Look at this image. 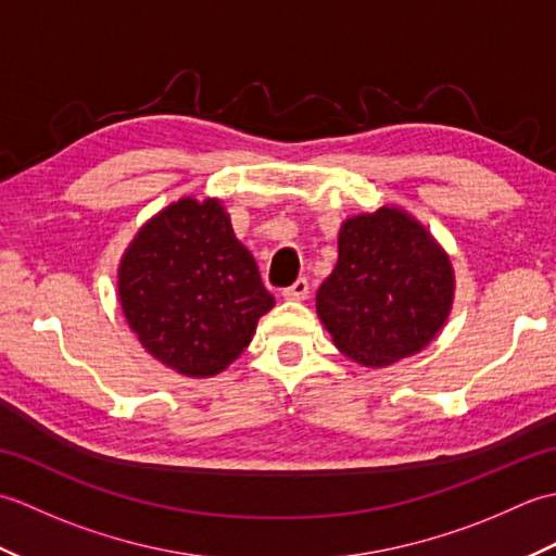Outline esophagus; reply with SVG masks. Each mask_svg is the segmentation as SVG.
Listing matches in <instances>:
<instances>
[{"mask_svg":"<svg viewBox=\"0 0 556 556\" xmlns=\"http://www.w3.org/2000/svg\"><path fill=\"white\" fill-rule=\"evenodd\" d=\"M308 291H311L308 279L301 277V279L293 281L291 287H287L285 291H281V296H285L287 301H303L305 296H308Z\"/></svg>","mask_w":556,"mask_h":556,"instance_id":"1","label":"esophagus"}]
</instances>
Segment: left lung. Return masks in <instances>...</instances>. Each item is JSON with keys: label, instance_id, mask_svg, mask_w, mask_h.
<instances>
[{"label": "left lung", "instance_id": "obj_1", "mask_svg": "<svg viewBox=\"0 0 556 556\" xmlns=\"http://www.w3.org/2000/svg\"><path fill=\"white\" fill-rule=\"evenodd\" d=\"M454 299L446 253L396 207L346 219L339 260L320 291L317 315L344 356L370 368L425 349Z\"/></svg>", "mask_w": 556, "mask_h": 556}]
</instances>
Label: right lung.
I'll return each mask as SVG.
<instances>
[{
	"mask_svg": "<svg viewBox=\"0 0 556 556\" xmlns=\"http://www.w3.org/2000/svg\"><path fill=\"white\" fill-rule=\"evenodd\" d=\"M119 301L140 344L188 377L227 368L275 305L224 207L193 198L138 231L119 267Z\"/></svg>",
	"mask_w": 556,
	"mask_h": 556,
	"instance_id": "add662e5",
	"label": "right lung"
}]
</instances>
